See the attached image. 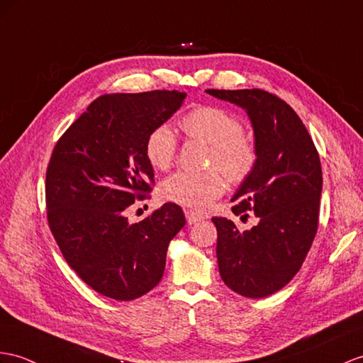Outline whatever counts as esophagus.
<instances>
[{"mask_svg":"<svg viewBox=\"0 0 363 363\" xmlns=\"http://www.w3.org/2000/svg\"><path fill=\"white\" fill-rule=\"evenodd\" d=\"M184 214H186V220H188L189 225L199 223L200 220H203V214H200V212H197V211L188 209V211H184Z\"/></svg>","mask_w":363,"mask_h":363,"instance_id":"esophagus-1","label":"esophagus"}]
</instances>
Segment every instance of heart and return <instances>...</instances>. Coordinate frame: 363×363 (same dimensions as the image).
<instances>
[{
	"label": "heart",
	"instance_id": "b5f03b06",
	"mask_svg": "<svg viewBox=\"0 0 363 363\" xmlns=\"http://www.w3.org/2000/svg\"><path fill=\"white\" fill-rule=\"evenodd\" d=\"M179 128L188 138L209 145L206 166L211 169L179 171L167 177L162 184L164 200L203 209L225 192V176L233 184L250 179L257 164L259 151L255 141L242 132L243 125L235 115L217 106H197L183 115ZM177 135L169 126L154 128L145 141L147 163L157 171H167L177 157Z\"/></svg>",
	"mask_w": 363,
	"mask_h": 363
}]
</instances>
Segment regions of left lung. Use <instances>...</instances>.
<instances>
[{
    "instance_id": "obj_1",
    "label": "left lung",
    "mask_w": 363,
    "mask_h": 363,
    "mask_svg": "<svg viewBox=\"0 0 363 363\" xmlns=\"http://www.w3.org/2000/svg\"><path fill=\"white\" fill-rule=\"evenodd\" d=\"M208 94L242 106L252 121L259 160L233 201L235 216L252 211L259 225L238 231L214 217L217 262L234 293L262 298L289 284L306 259L319 226L322 166L302 120L288 103L262 89Z\"/></svg>"
}]
</instances>
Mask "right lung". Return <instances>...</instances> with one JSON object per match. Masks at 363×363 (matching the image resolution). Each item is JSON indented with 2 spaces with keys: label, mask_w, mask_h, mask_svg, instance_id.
<instances>
[{
  "label": "right lung",
  "mask_w": 363,
  "mask_h": 363,
  "mask_svg": "<svg viewBox=\"0 0 363 363\" xmlns=\"http://www.w3.org/2000/svg\"><path fill=\"white\" fill-rule=\"evenodd\" d=\"M186 94H106L67 128L46 171L48 223L65 260L84 284L115 300H134L162 280L167 245L186 223L175 203L128 222L155 180L145 155L149 132Z\"/></svg>",
  "instance_id": "right-lung-1"
}]
</instances>
